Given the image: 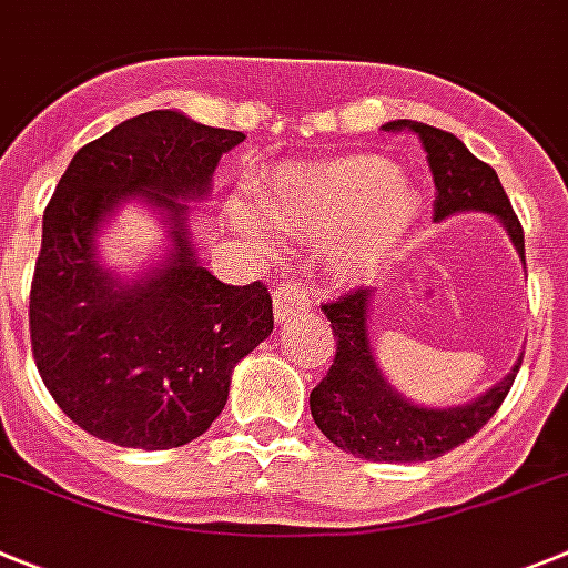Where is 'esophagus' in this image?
<instances>
[{"label": "esophagus", "instance_id": "1", "mask_svg": "<svg viewBox=\"0 0 568 568\" xmlns=\"http://www.w3.org/2000/svg\"><path fill=\"white\" fill-rule=\"evenodd\" d=\"M273 306H275V321H287L293 312L310 310V293H306L298 281L293 278L278 281L273 290Z\"/></svg>", "mask_w": 568, "mask_h": 568}]
</instances>
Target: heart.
<instances>
[{
    "instance_id": "b5f03b06",
    "label": "heart",
    "mask_w": 568,
    "mask_h": 568,
    "mask_svg": "<svg viewBox=\"0 0 568 568\" xmlns=\"http://www.w3.org/2000/svg\"><path fill=\"white\" fill-rule=\"evenodd\" d=\"M273 231L310 242L337 240L335 273L366 278L386 267L419 220V196L388 160L352 154L332 163L290 169L258 194ZM233 220L253 227V213L233 207Z\"/></svg>"
}]
</instances>
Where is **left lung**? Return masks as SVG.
<instances>
[{
	"label": "left lung",
	"mask_w": 568,
	"mask_h": 568,
	"mask_svg": "<svg viewBox=\"0 0 568 568\" xmlns=\"http://www.w3.org/2000/svg\"><path fill=\"white\" fill-rule=\"evenodd\" d=\"M388 132H414L428 154L436 200L434 220L462 211L493 213L507 227L524 262V227L504 194L498 174L473 158L456 134L416 121L386 123ZM527 267V262H524ZM368 304L372 290L361 287L324 304L337 352L329 372L310 394L312 419L341 450L372 462H430L459 447L490 423L515 383L513 372L487 394L456 408H423L394 392L379 374L368 341Z\"/></svg>",
	"instance_id": "8db88e82"
}]
</instances>
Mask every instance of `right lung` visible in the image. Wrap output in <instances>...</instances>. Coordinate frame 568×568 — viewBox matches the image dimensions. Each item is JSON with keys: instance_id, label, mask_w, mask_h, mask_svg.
Segmentation results:
<instances>
[{"instance_id": "right-lung-1", "label": "right lung", "mask_w": 568, "mask_h": 568, "mask_svg": "<svg viewBox=\"0 0 568 568\" xmlns=\"http://www.w3.org/2000/svg\"><path fill=\"white\" fill-rule=\"evenodd\" d=\"M242 132L158 109L78 149L44 207L30 284V346L47 392L78 428L121 447L169 450L222 414L231 372L273 332L262 281L233 287L189 242L202 200ZM160 206L170 258L134 282L97 262L94 233L121 201Z\"/></svg>"}]
</instances>
